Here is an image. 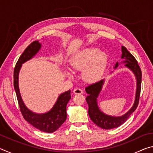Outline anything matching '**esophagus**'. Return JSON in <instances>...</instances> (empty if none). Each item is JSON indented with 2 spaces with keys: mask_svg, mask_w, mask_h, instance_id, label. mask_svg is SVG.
<instances>
[{
  "mask_svg": "<svg viewBox=\"0 0 153 153\" xmlns=\"http://www.w3.org/2000/svg\"><path fill=\"white\" fill-rule=\"evenodd\" d=\"M74 93L75 94H81L83 93V90L80 88H76L74 90Z\"/></svg>",
  "mask_w": 153,
  "mask_h": 153,
  "instance_id": "esophagus-1",
  "label": "esophagus"
}]
</instances>
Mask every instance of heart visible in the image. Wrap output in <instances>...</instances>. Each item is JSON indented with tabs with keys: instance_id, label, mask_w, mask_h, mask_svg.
Listing matches in <instances>:
<instances>
[{
	"instance_id": "b5f03b06",
	"label": "heart",
	"mask_w": 153,
	"mask_h": 153,
	"mask_svg": "<svg viewBox=\"0 0 153 153\" xmlns=\"http://www.w3.org/2000/svg\"><path fill=\"white\" fill-rule=\"evenodd\" d=\"M107 61V55L97 48H88L75 55L71 60L72 67L76 70H83V79L89 84L97 82L104 73ZM71 77V72L67 71Z\"/></svg>"
}]
</instances>
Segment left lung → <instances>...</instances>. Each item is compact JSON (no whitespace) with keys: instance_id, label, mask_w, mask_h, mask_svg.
I'll list each match as a JSON object with an SVG mask.
<instances>
[{"instance_id":"8db88e82","label":"left lung","mask_w":153,"mask_h":153,"mask_svg":"<svg viewBox=\"0 0 153 153\" xmlns=\"http://www.w3.org/2000/svg\"><path fill=\"white\" fill-rule=\"evenodd\" d=\"M121 52H122V55H121V58L125 59L123 63H126L125 66L133 72L136 79L135 100H134V105L130 109L120 117H114V116L106 115L100 110L97 103V98L102 90V85L105 81L104 79L100 80L99 82L90 85L85 88L86 93L88 94L86 97V100L88 105V115L90 117L96 125L105 129L116 128L125 123L129 117V116L136 109L139 102L142 82L141 69L140 68L135 57L127 50L125 46H121ZM119 65L120 63L117 62L114 68H117Z\"/></svg>"}]
</instances>
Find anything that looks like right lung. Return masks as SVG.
Returning a JSON list of instances; mask_svg holds the SVG:
<instances>
[{
  "mask_svg": "<svg viewBox=\"0 0 153 153\" xmlns=\"http://www.w3.org/2000/svg\"><path fill=\"white\" fill-rule=\"evenodd\" d=\"M41 48V44L34 41L25 49L20 56L14 69L13 84L16 92L18 103L23 117L28 123L39 130L47 133H53L58 129L67 118L66 107L67 102L71 99V90L62 93L59 96L53 108L45 113H36L30 111L25 105L21 97L19 88V73L22 64L35 56Z\"/></svg>",
  "mask_w": 153,
  "mask_h": 153,
  "instance_id": "right-lung-1",
  "label": "right lung"
}]
</instances>
